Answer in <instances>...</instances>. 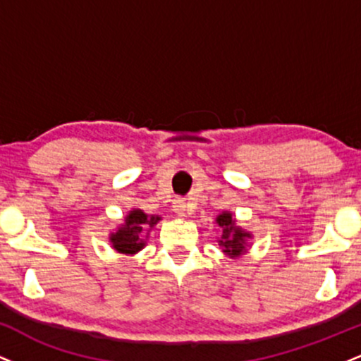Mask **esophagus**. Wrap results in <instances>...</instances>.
<instances>
[{"instance_id": "1", "label": "esophagus", "mask_w": 361, "mask_h": 361, "mask_svg": "<svg viewBox=\"0 0 361 361\" xmlns=\"http://www.w3.org/2000/svg\"><path fill=\"white\" fill-rule=\"evenodd\" d=\"M173 210H175V214L180 215V217H185V215L190 212V205L188 202H186V198H175V202H173Z\"/></svg>"}]
</instances>
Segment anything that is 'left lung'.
I'll use <instances>...</instances> for the list:
<instances>
[{
  "instance_id": "left-lung-1",
  "label": "left lung",
  "mask_w": 361,
  "mask_h": 361,
  "mask_svg": "<svg viewBox=\"0 0 361 361\" xmlns=\"http://www.w3.org/2000/svg\"><path fill=\"white\" fill-rule=\"evenodd\" d=\"M217 224L222 227V238H221V246L224 247V252L231 256L241 255L244 246H246V238H250V234L244 233L243 229H239L233 221V215L229 212H224L217 217Z\"/></svg>"
}]
</instances>
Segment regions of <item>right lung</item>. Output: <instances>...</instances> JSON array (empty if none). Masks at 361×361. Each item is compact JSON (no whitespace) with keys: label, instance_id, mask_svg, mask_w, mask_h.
I'll list each match as a JSON object with an SVG mask.
<instances>
[{"label":"right lung","instance_id":"right-lung-1","mask_svg":"<svg viewBox=\"0 0 361 361\" xmlns=\"http://www.w3.org/2000/svg\"><path fill=\"white\" fill-rule=\"evenodd\" d=\"M157 221H159V217H154V215L147 217L142 210H132L127 215L126 226L120 227L115 234H111L110 241L118 252L134 255V252L144 247L142 231H146L147 227H152Z\"/></svg>","mask_w":361,"mask_h":361}]
</instances>
